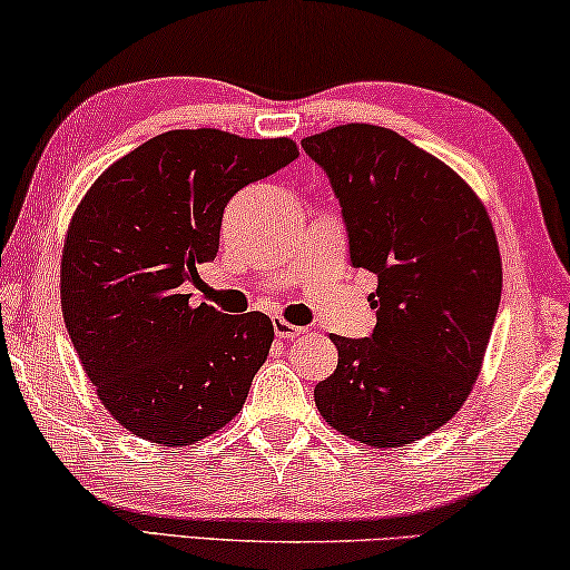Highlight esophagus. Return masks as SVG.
<instances>
[{"label":"esophagus","mask_w":570,"mask_h":570,"mask_svg":"<svg viewBox=\"0 0 570 570\" xmlns=\"http://www.w3.org/2000/svg\"><path fill=\"white\" fill-rule=\"evenodd\" d=\"M273 326H275V336L277 338H295V336L303 334L301 326H293V323L285 321V318H275Z\"/></svg>","instance_id":"1"}]
</instances>
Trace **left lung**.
Wrapping results in <instances>:
<instances>
[{
    "mask_svg": "<svg viewBox=\"0 0 570 570\" xmlns=\"http://www.w3.org/2000/svg\"><path fill=\"white\" fill-rule=\"evenodd\" d=\"M328 175L354 267L376 275L372 336H331L315 407L341 435L395 449L438 431L474 387L502 297L484 204L449 165L374 125L305 137Z\"/></svg>",
    "mask_w": 570,
    "mask_h": 570,
    "instance_id": "8db88e82",
    "label": "left lung"
}]
</instances>
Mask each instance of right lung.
<instances>
[{"mask_svg":"<svg viewBox=\"0 0 570 570\" xmlns=\"http://www.w3.org/2000/svg\"><path fill=\"white\" fill-rule=\"evenodd\" d=\"M293 139L173 129L99 175L68 226L60 303L104 407L127 431L190 445L239 413L269 354L265 313L190 305L236 190L285 168Z\"/></svg>","mask_w":570,"mask_h":570,"instance_id":"obj_1","label":"right lung"}]
</instances>
